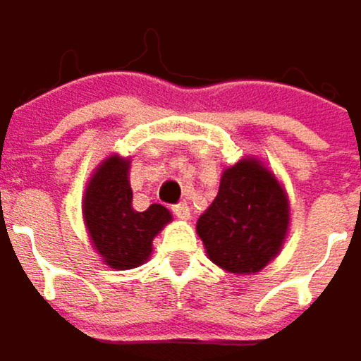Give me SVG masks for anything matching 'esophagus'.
Masks as SVG:
<instances>
[{"label":"esophagus","instance_id":"1","mask_svg":"<svg viewBox=\"0 0 361 361\" xmlns=\"http://www.w3.org/2000/svg\"><path fill=\"white\" fill-rule=\"evenodd\" d=\"M173 213H176L178 219H190V207L185 202H180V204L173 207Z\"/></svg>","mask_w":361,"mask_h":361}]
</instances>
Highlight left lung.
Here are the masks:
<instances>
[{
    "label": "left lung",
    "instance_id": "obj_1",
    "mask_svg": "<svg viewBox=\"0 0 361 361\" xmlns=\"http://www.w3.org/2000/svg\"><path fill=\"white\" fill-rule=\"evenodd\" d=\"M289 204L275 176L244 159L225 169L219 194L198 219V235L221 269L250 275L264 269L285 242Z\"/></svg>",
    "mask_w": 361,
    "mask_h": 361
}]
</instances>
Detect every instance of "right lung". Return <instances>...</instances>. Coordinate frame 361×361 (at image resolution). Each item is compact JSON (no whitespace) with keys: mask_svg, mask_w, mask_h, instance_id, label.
<instances>
[{"mask_svg":"<svg viewBox=\"0 0 361 361\" xmlns=\"http://www.w3.org/2000/svg\"><path fill=\"white\" fill-rule=\"evenodd\" d=\"M130 161L109 157L88 181L84 196V221L92 244L111 269H134L150 256L152 240L171 221L163 204L147 211L132 207L128 181Z\"/></svg>","mask_w":361,"mask_h":361,"instance_id":"1","label":"right lung"}]
</instances>
